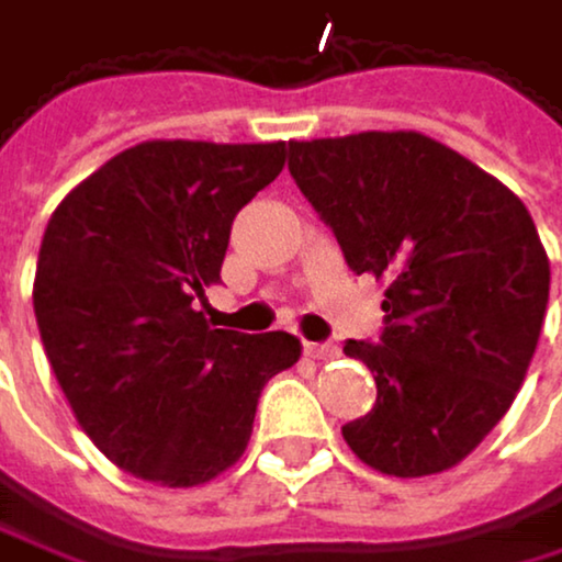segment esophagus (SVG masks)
Masks as SVG:
<instances>
[{
	"mask_svg": "<svg viewBox=\"0 0 562 562\" xmlns=\"http://www.w3.org/2000/svg\"><path fill=\"white\" fill-rule=\"evenodd\" d=\"M306 353L313 360H340L344 357V350L337 344H306Z\"/></svg>",
	"mask_w": 562,
	"mask_h": 562,
	"instance_id": "34e87169",
	"label": "esophagus"
}]
</instances>
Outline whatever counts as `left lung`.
<instances>
[{
    "instance_id": "1",
    "label": "left lung",
    "mask_w": 562,
    "mask_h": 562,
    "mask_svg": "<svg viewBox=\"0 0 562 562\" xmlns=\"http://www.w3.org/2000/svg\"><path fill=\"white\" fill-rule=\"evenodd\" d=\"M290 175L347 266L384 286L381 344L344 347L378 384L344 441L394 479L456 469L509 412L543 330L550 259L526 205L418 131L290 140Z\"/></svg>"
}]
</instances>
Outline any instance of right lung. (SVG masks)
Returning a JSON list of instances; mask_svg holds the SVG:
<instances>
[{"instance_id": "obj_1", "label": "right lung", "mask_w": 562, "mask_h": 562, "mask_svg": "<svg viewBox=\"0 0 562 562\" xmlns=\"http://www.w3.org/2000/svg\"><path fill=\"white\" fill-rule=\"evenodd\" d=\"M286 165V140H140L63 199L43 232L33 310L74 418L117 469L168 488L243 459L262 384L293 334L212 330L232 218Z\"/></svg>"}]
</instances>
